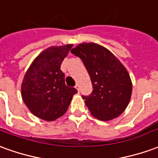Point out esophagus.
I'll use <instances>...</instances> for the list:
<instances>
[{
	"instance_id": "esophagus-1",
	"label": "esophagus",
	"mask_w": 158,
	"mask_h": 158,
	"mask_svg": "<svg viewBox=\"0 0 158 158\" xmlns=\"http://www.w3.org/2000/svg\"><path fill=\"white\" fill-rule=\"evenodd\" d=\"M75 88H76V89L78 90V91H79V84H76Z\"/></svg>"
}]
</instances>
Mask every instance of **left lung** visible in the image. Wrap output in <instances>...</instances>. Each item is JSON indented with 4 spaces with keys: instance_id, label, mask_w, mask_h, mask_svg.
Wrapping results in <instances>:
<instances>
[{
    "instance_id": "left-lung-1",
    "label": "left lung",
    "mask_w": 158,
    "mask_h": 158,
    "mask_svg": "<svg viewBox=\"0 0 158 158\" xmlns=\"http://www.w3.org/2000/svg\"><path fill=\"white\" fill-rule=\"evenodd\" d=\"M71 52L82 60L93 91L83 96L91 115L109 121L121 115L129 105L132 82L127 69L109 50L96 43H82Z\"/></svg>"
}]
</instances>
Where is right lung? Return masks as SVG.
Returning a JSON list of instances; mask_svg holds the SVG:
<instances>
[{
    "mask_svg": "<svg viewBox=\"0 0 158 158\" xmlns=\"http://www.w3.org/2000/svg\"><path fill=\"white\" fill-rule=\"evenodd\" d=\"M73 45L49 47L36 57L27 70L22 86L23 101L29 111L45 121H54L67 112L75 88L65 84L60 69Z\"/></svg>",
    "mask_w": 158,
    "mask_h": 158,
    "instance_id": "1",
    "label": "right lung"
}]
</instances>
